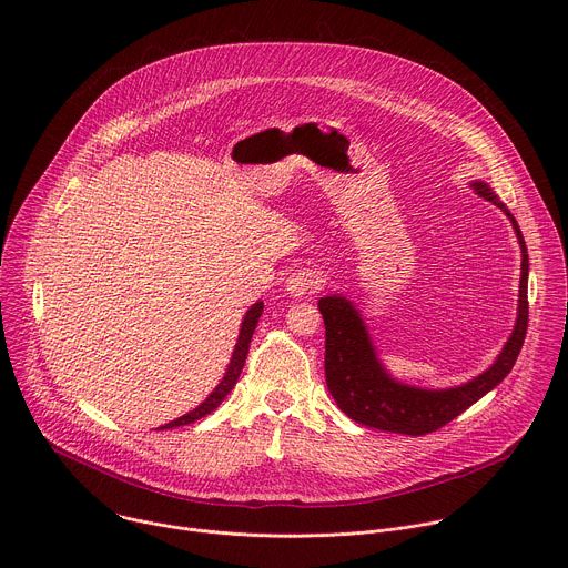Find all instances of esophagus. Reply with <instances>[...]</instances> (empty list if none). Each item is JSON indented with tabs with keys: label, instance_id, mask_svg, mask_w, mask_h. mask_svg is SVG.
Returning <instances> with one entry per match:
<instances>
[{
	"label": "esophagus",
	"instance_id": "obj_1",
	"mask_svg": "<svg viewBox=\"0 0 568 568\" xmlns=\"http://www.w3.org/2000/svg\"><path fill=\"white\" fill-rule=\"evenodd\" d=\"M323 285V276L316 270L301 267L290 274L287 278V292L292 296H303V294H316Z\"/></svg>",
	"mask_w": 568,
	"mask_h": 568
}]
</instances>
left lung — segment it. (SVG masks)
<instances>
[{
  "label": "left lung",
  "instance_id": "1",
  "mask_svg": "<svg viewBox=\"0 0 568 568\" xmlns=\"http://www.w3.org/2000/svg\"><path fill=\"white\" fill-rule=\"evenodd\" d=\"M476 193L495 202L510 217L521 245V285H519V316L513 337L508 339L499 359L474 377L471 382L449 390H423L393 382L375 359L364 321L344 296H326L318 301V310L326 326V382L339 404V409L355 423L382 432L425 436L432 434L476 399L493 390L513 371L528 331V252L521 229L513 213L497 200L488 184H474Z\"/></svg>",
  "mask_w": 568,
  "mask_h": 568
}]
</instances>
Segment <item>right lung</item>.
Returning a JSON list of instances; mask_svg holds the SVG:
<instances>
[{
    "label": "right lung",
    "mask_w": 568,
    "mask_h": 568,
    "mask_svg": "<svg viewBox=\"0 0 568 568\" xmlns=\"http://www.w3.org/2000/svg\"><path fill=\"white\" fill-rule=\"evenodd\" d=\"M261 312H263V303H256V305L247 312L245 321H242L240 337H237V344H235L231 364H229V368H226V373H224V379H222V382L217 384V388L206 397V402H202L195 412H191V414H186V416H182V418L169 423L166 427H161V429H173V427L191 425V423H195V420L209 416L213 409H217V404L231 393V388L235 386V382H237V377H240V373H242V366H245V359H247V353H250V344H252V337H254V331H256V323H258V318H261Z\"/></svg>",
    "instance_id": "obj_1"
}]
</instances>
